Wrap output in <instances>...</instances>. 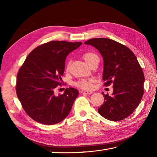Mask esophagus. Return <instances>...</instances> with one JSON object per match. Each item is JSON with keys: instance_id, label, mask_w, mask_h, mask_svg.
I'll return each instance as SVG.
<instances>
[{"instance_id": "obj_1", "label": "esophagus", "mask_w": 157, "mask_h": 157, "mask_svg": "<svg viewBox=\"0 0 157 157\" xmlns=\"http://www.w3.org/2000/svg\"><path fill=\"white\" fill-rule=\"evenodd\" d=\"M80 93L81 94H92V92L87 91V90H81Z\"/></svg>"}]
</instances>
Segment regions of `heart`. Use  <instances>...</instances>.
I'll return each instance as SVG.
<instances>
[{
  "label": "heart",
  "mask_w": 157,
  "mask_h": 157,
  "mask_svg": "<svg viewBox=\"0 0 157 157\" xmlns=\"http://www.w3.org/2000/svg\"><path fill=\"white\" fill-rule=\"evenodd\" d=\"M83 58L86 61V62L88 63L89 65H90L94 61L98 59V55L96 53L91 52V51H86L83 53L82 55ZM70 66V62L69 61L67 65L66 66V71H69ZM94 80L93 79H82L80 80H78L75 83V86L79 88L84 89V90H90L92 89L93 87V83Z\"/></svg>",
  "instance_id": "b5f03b06"
}]
</instances>
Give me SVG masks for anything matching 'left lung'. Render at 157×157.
I'll use <instances>...</instances> for the list:
<instances>
[{"label": "left lung", "instance_id": "obj_1", "mask_svg": "<svg viewBox=\"0 0 157 157\" xmlns=\"http://www.w3.org/2000/svg\"><path fill=\"white\" fill-rule=\"evenodd\" d=\"M98 50L104 61V86L113 84L111 96L102 93L105 102L98 109L103 117L118 121L135 111L144 94V75L138 59L126 46L111 39L92 38L84 42Z\"/></svg>", "mask_w": 157, "mask_h": 157}]
</instances>
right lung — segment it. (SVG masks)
I'll list each match as a JSON object with an SVG mask.
<instances>
[{"label": "right lung", "mask_w": 157, "mask_h": 157, "mask_svg": "<svg viewBox=\"0 0 157 157\" xmlns=\"http://www.w3.org/2000/svg\"><path fill=\"white\" fill-rule=\"evenodd\" d=\"M82 42L53 40L38 46L29 53L17 75L16 93L30 117L45 125H54L69 115L78 90L66 88L56 96L61 84L66 56Z\"/></svg>", "instance_id": "right-lung-1"}]
</instances>
